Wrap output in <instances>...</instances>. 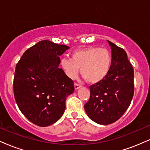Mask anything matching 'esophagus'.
Instances as JSON below:
<instances>
[{
	"instance_id": "obj_1",
	"label": "esophagus",
	"mask_w": 150,
	"mask_h": 150,
	"mask_svg": "<svg viewBox=\"0 0 150 150\" xmlns=\"http://www.w3.org/2000/svg\"><path fill=\"white\" fill-rule=\"evenodd\" d=\"M74 86H75V89H80V87H82V86H81L80 85H79V84H77V83H75V85H74Z\"/></svg>"
}]
</instances>
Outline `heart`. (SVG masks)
<instances>
[{
    "instance_id": "1",
    "label": "heart",
    "mask_w": 150,
    "mask_h": 150,
    "mask_svg": "<svg viewBox=\"0 0 150 150\" xmlns=\"http://www.w3.org/2000/svg\"><path fill=\"white\" fill-rule=\"evenodd\" d=\"M111 65V55L106 49L91 46L74 51L71 58H63L61 66L67 76L77 77L78 69L87 82L96 84L104 80Z\"/></svg>"
}]
</instances>
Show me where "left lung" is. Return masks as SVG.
<instances>
[{
  "instance_id": "left-lung-1",
  "label": "left lung",
  "mask_w": 150,
  "mask_h": 150,
  "mask_svg": "<svg viewBox=\"0 0 150 150\" xmlns=\"http://www.w3.org/2000/svg\"><path fill=\"white\" fill-rule=\"evenodd\" d=\"M111 46V65L104 80L89 86L90 98L85 110L90 119L101 125L114 123L123 115L134 94V70L122 48Z\"/></svg>"
}]
</instances>
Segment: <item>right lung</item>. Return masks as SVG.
<instances>
[{
  "label": "right lung",
  "instance_id": "add662e5",
  "mask_svg": "<svg viewBox=\"0 0 150 150\" xmlns=\"http://www.w3.org/2000/svg\"><path fill=\"white\" fill-rule=\"evenodd\" d=\"M69 46L42 40L28 49L15 67L13 92L20 111L41 127L56 123L65 109L66 97L75 90L73 81L58 68Z\"/></svg>",
  "mask_w": 150,
  "mask_h": 150
}]
</instances>
